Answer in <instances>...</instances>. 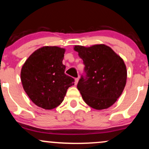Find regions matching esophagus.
<instances>
[{"mask_svg": "<svg viewBox=\"0 0 149 149\" xmlns=\"http://www.w3.org/2000/svg\"><path fill=\"white\" fill-rule=\"evenodd\" d=\"M78 80H79V78H75V84L77 85V83H78Z\"/></svg>", "mask_w": 149, "mask_h": 149, "instance_id": "34e87169", "label": "esophagus"}]
</instances>
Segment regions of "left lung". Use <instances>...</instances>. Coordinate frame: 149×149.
Segmentation results:
<instances>
[{"mask_svg": "<svg viewBox=\"0 0 149 149\" xmlns=\"http://www.w3.org/2000/svg\"><path fill=\"white\" fill-rule=\"evenodd\" d=\"M85 65L77 88L85 102L97 110L108 109L117 101L127 80V69L123 59L104 44L86 47L76 45Z\"/></svg>", "mask_w": 149, "mask_h": 149, "instance_id": "8db88e82", "label": "left lung"}]
</instances>
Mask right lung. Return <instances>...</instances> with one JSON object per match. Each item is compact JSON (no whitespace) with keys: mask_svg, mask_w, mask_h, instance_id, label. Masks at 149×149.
<instances>
[{"mask_svg":"<svg viewBox=\"0 0 149 149\" xmlns=\"http://www.w3.org/2000/svg\"><path fill=\"white\" fill-rule=\"evenodd\" d=\"M64 52L65 49L57 46H44L32 53L22 66L23 88L38 107L47 110L57 107L74 85V79L64 73Z\"/></svg>","mask_w":149,"mask_h":149,"instance_id":"1","label":"right lung"}]
</instances>
